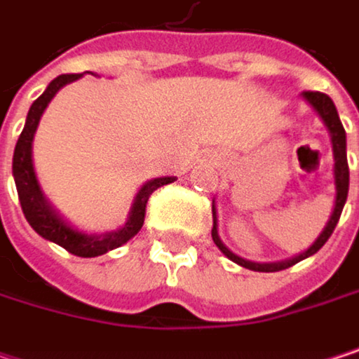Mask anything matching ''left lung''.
<instances>
[{"instance_id":"1","label":"left lung","mask_w":359,"mask_h":359,"mask_svg":"<svg viewBox=\"0 0 359 359\" xmlns=\"http://www.w3.org/2000/svg\"><path fill=\"white\" fill-rule=\"evenodd\" d=\"M304 100L312 106V108L318 111V116L323 118V122L326 124L328 133H330V143H332V156H334V189H337V197H334V208H332V214L326 222V226L323 229V233L318 235V239L295 257L291 259H283V262H266V264H259V262H251V259H245L237 253L229 250L220 237H218V224H216V205H212V216H214V226H212V239L214 243L218 245V250L222 251L229 259H233L235 264L243 266V268H250V270H255V272H278V270H285V268H291L295 266L297 262L314 255L316 251L323 248L324 243L328 241V237L332 235L339 218H341V212H343V205L347 201V191H349V166H347V139H345V128L339 120V114H337V108L332 104V100L326 95V93H320V91H304Z\"/></svg>"}]
</instances>
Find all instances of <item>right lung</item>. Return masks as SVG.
Listing matches in <instances>:
<instances>
[{"instance_id": "1", "label": "right lung", "mask_w": 359, "mask_h": 359, "mask_svg": "<svg viewBox=\"0 0 359 359\" xmlns=\"http://www.w3.org/2000/svg\"><path fill=\"white\" fill-rule=\"evenodd\" d=\"M81 76L83 74H60L33 102V106L27 114V124H25V128L18 137L16 149H14L12 175H14V182H16V191H18V199H20L22 212H25V218L35 229V233H39L43 239L79 255V257H95V255H104L108 251L116 250V248L124 245L128 239H133L143 226L145 208H147V199L151 197V193L177 179L175 177H160V179L147 180L139 189L124 226L118 231H111V233H104V235H87V233L74 229L51 208V203L45 199V195L39 187V180H36L35 166H33V139H35L39 120H41L45 108L49 106V102L55 97V93L64 85L79 81Z\"/></svg>"}]
</instances>
